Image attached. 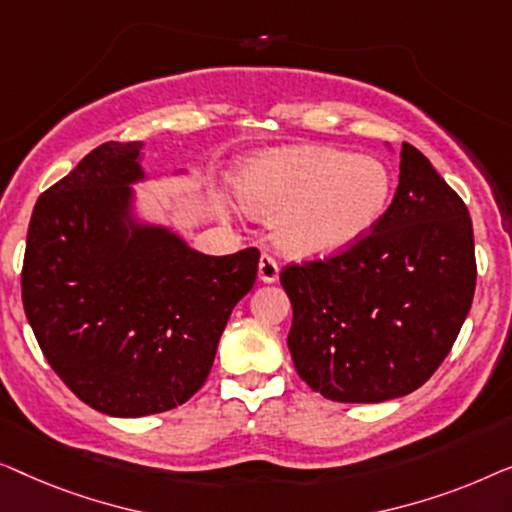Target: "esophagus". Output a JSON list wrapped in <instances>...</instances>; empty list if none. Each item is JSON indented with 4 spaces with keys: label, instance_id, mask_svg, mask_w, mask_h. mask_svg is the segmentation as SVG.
<instances>
[{
    "label": "esophagus",
    "instance_id": "34e87169",
    "mask_svg": "<svg viewBox=\"0 0 512 512\" xmlns=\"http://www.w3.org/2000/svg\"><path fill=\"white\" fill-rule=\"evenodd\" d=\"M257 273H259V280H262V283H276V280H278V262L271 255H262V257H259Z\"/></svg>",
    "mask_w": 512,
    "mask_h": 512
}]
</instances>
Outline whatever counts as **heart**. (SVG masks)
Instances as JSON below:
<instances>
[{"mask_svg":"<svg viewBox=\"0 0 512 512\" xmlns=\"http://www.w3.org/2000/svg\"><path fill=\"white\" fill-rule=\"evenodd\" d=\"M234 192L243 211L273 220V241L301 259L343 253L383 218L392 174L369 155L327 146H283L248 157Z\"/></svg>","mask_w":512,"mask_h":512,"instance_id":"1","label":"heart"}]
</instances>
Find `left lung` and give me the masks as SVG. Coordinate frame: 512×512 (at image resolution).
<instances>
[{
    "instance_id": "8db88e82",
    "label": "left lung",
    "mask_w": 512,
    "mask_h": 512,
    "mask_svg": "<svg viewBox=\"0 0 512 512\" xmlns=\"http://www.w3.org/2000/svg\"><path fill=\"white\" fill-rule=\"evenodd\" d=\"M399 187L362 241L280 273L299 378L325 399L380 403L427 383L448 357L475 292L469 208L403 143Z\"/></svg>"
}]
</instances>
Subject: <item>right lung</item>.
Instances as JSON below:
<instances>
[{
  "label": "right lung",
  "mask_w": 512,
  "mask_h": 512,
  "mask_svg": "<svg viewBox=\"0 0 512 512\" xmlns=\"http://www.w3.org/2000/svg\"><path fill=\"white\" fill-rule=\"evenodd\" d=\"M141 141L92 150L34 206L23 306L43 357L83 403L113 417L181 406L211 373L259 250L213 257L132 215Z\"/></svg>",
  "instance_id": "right-lung-1"
}]
</instances>
